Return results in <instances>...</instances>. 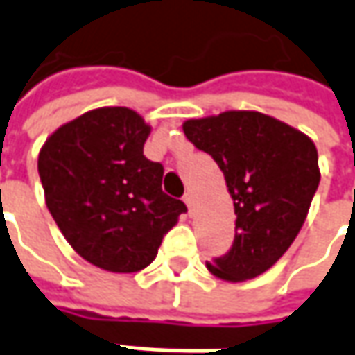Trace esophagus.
<instances>
[{
	"instance_id": "esophagus-1",
	"label": "esophagus",
	"mask_w": 355,
	"mask_h": 355,
	"mask_svg": "<svg viewBox=\"0 0 355 355\" xmlns=\"http://www.w3.org/2000/svg\"><path fill=\"white\" fill-rule=\"evenodd\" d=\"M182 200H184V204L189 206V210L192 212V208H194V194H192V192H187Z\"/></svg>"
}]
</instances>
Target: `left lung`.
<instances>
[{
	"mask_svg": "<svg viewBox=\"0 0 355 355\" xmlns=\"http://www.w3.org/2000/svg\"><path fill=\"white\" fill-rule=\"evenodd\" d=\"M187 139L224 173L236 210L227 253L206 263L224 281L265 273L291 248L320 182L318 153L304 133L259 112L184 121Z\"/></svg>",
	"mask_w": 355,
	"mask_h": 355,
	"instance_id": "left-lung-1",
	"label": "left lung"
}]
</instances>
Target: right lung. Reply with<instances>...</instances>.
I'll use <instances>...</instances> for the list:
<instances>
[{
    "label": "right lung",
    "mask_w": 355,
    "mask_h": 355,
    "mask_svg": "<svg viewBox=\"0 0 355 355\" xmlns=\"http://www.w3.org/2000/svg\"><path fill=\"white\" fill-rule=\"evenodd\" d=\"M151 128L129 107H98L58 128L39 153L44 200L80 257L135 273L187 212L161 189L165 168L143 155Z\"/></svg>",
    "instance_id": "add662e5"
}]
</instances>
